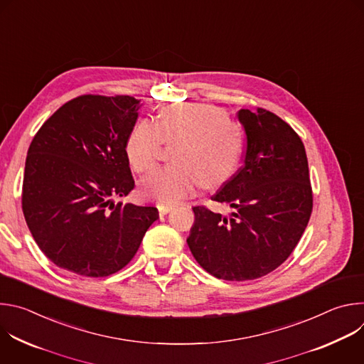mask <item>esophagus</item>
<instances>
[{
  "mask_svg": "<svg viewBox=\"0 0 364 364\" xmlns=\"http://www.w3.org/2000/svg\"><path fill=\"white\" fill-rule=\"evenodd\" d=\"M173 210V207L171 205H159V213H160V216H166L167 213H170Z\"/></svg>",
  "mask_w": 364,
  "mask_h": 364,
  "instance_id": "1",
  "label": "esophagus"
}]
</instances>
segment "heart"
Masks as SVG:
<instances>
[{
	"mask_svg": "<svg viewBox=\"0 0 364 364\" xmlns=\"http://www.w3.org/2000/svg\"><path fill=\"white\" fill-rule=\"evenodd\" d=\"M177 144L174 167L151 171L139 183L145 200L174 205L191 194L201 183L216 187L237 168L245 134L242 125L228 118L225 109L207 102L171 103L164 107L157 124L139 121L127 142V155L136 173L157 164L163 144Z\"/></svg>",
	"mask_w": 364,
	"mask_h": 364,
	"instance_id": "b5f03b06",
	"label": "heart"
}]
</instances>
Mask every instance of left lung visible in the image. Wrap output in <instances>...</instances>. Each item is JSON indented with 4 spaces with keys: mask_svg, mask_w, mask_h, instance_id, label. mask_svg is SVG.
<instances>
[{
    "mask_svg": "<svg viewBox=\"0 0 364 364\" xmlns=\"http://www.w3.org/2000/svg\"><path fill=\"white\" fill-rule=\"evenodd\" d=\"M237 118L246 134L243 166L212 197L233 212L222 216L193 207L187 237L200 267L226 281L256 279L277 269L313 212L306 154L296 132L262 108L240 109Z\"/></svg>",
    "mask_w": 364,
    "mask_h": 364,
    "instance_id": "8db88e82",
    "label": "left lung"
}]
</instances>
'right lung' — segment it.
Masks as SVG:
<instances>
[{"label": "right lung", "instance_id": "right-lung-1", "mask_svg": "<svg viewBox=\"0 0 364 364\" xmlns=\"http://www.w3.org/2000/svg\"><path fill=\"white\" fill-rule=\"evenodd\" d=\"M139 108L132 96L83 95L34 135L23 213L36 243L59 268L92 278L112 275L159 219L155 207L115 203L135 186L127 142Z\"/></svg>", "mask_w": 364, "mask_h": 364}]
</instances>
